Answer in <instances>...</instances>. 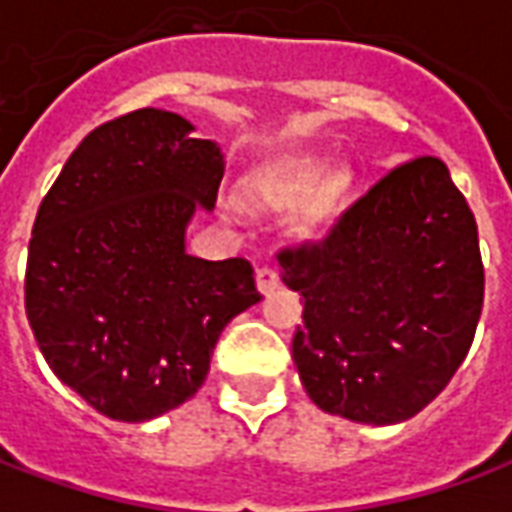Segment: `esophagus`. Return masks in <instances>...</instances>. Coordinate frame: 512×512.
I'll list each match as a JSON object with an SVG mask.
<instances>
[{"label": "esophagus", "instance_id": "34e87169", "mask_svg": "<svg viewBox=\"0 0 512 512\" xmlns=\"http://www.w3.org/2000/svg\"><path fill=\"white\" fill-rule=\"evenodd\" d=\"M255 282H257V290H260V293H271V290H277L279 288L277 268H271V266L257 268Z\"/></svg>", "mask_w": 512, "mask_h": 512}]
</instances>
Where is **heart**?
I'll return each instance as SVG.
<instances>
[{
  "label": "heart",
  "mask_w": 512,
  "mask_h": 512,
  "mask_svg": "<svg viewBox=\"0 0 512 512\" xmlns=\"http://www.w3.org/2000/svg\"><path fill=\"white\" fill-rule=\"evenodd\" d=\"M323 164L318 161H301L296 167H290L288 172H282L277 180H271L266 186V197L277 205H290L296 202L301 194H307L318 178H321ZM351 189V178L345 172H334L321 180L315 191L307 200L304 208V219L310 224H323L326 219H332L337 208L343 205L345 194Z\"/></svg>",
  "instance_id": "heart-1"
}]
</instances>
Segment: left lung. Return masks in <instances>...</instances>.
Wrapping results in <instances>:
<instances>
[{
    "instance_id": "left-lung-1",
    "label": "left lung",
    "mask_w": 512,
    "mask_h": 512,
    "mask_svg": "<svg viewBox=\"0 0 512 512\" xmlns=\"http://www.w3.org/2000/svg\"><path fill=\"white\" fill-rule=\"evenodd\" d=\"M304 296L293 362L329 414L392 425L450 384L472 348L485 271L477 222L436 156L400 161L318 241L277 252Z\"/></svg>"
}]
</instances>
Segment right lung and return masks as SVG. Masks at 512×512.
Instances as JSON below:
<instances>
[{
	"label": "right lung",
	"mask_w": 512,
	"mask_h": 512,
	"mask_svg": "<svg viewBox=\"0 0 512 512\" xmlns=\"http://www.w3.org/2000/svg\"><path fill=\"white\" fill-rule=\"evenodd\" d=\"M189 131L161 109L93 128L32 224L24 304L40 354L109 419L142 422L194 397L224 326L260 301L249 260L183 249L224 175L219 147Z\"/></svg>",
	"instance_id": "obj_1"
}]
</instances>
